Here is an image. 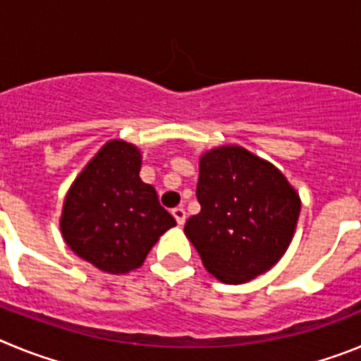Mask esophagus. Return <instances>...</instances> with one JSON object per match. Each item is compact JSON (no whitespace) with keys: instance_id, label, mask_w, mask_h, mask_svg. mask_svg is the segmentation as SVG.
<instances>
[{"instance_id":"1","label":"esophagus","mask_w":361,"mask_h":361,"mask_svg":"<svg viewBox=\"0 0 361 361\" xmlns=\"http://www.w3.org/2000/svg\"><path fill=\"white\" fill-rule=\"evenodd\" d=\"M171 215L175 216V220H177L178 226H183L184 222H186V212H184V208H180V206L171 209Z\"/></svg>"}]
</instances>
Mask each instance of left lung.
Here are the masks:
<instances>
[{
    "label": "left lung",
    "mask_w": 361,
    "mask_h": 361,
    "mask_svg": "<svg viewBox=\"0 0 361 361\" xmlns=\"http://www.w3.org/2000/svg\"><path fill=\"white\" fill-rule=\"evenodd\" d=\"M200 213L184 233L204 267L224 283H244L279 262L295 235L300 197L279 168L242 146L200 157Z\"/></svg>",
    "instance_id": "left-lung-1"
}]
</instances>
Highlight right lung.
Returning a JSON list of instances; mask_svg holds the SVG:
<instances>
[{
    "instance_id": "1",
    "label": "right lung",
    "mask_w": 361,
    "mask_h": 361,
    "mask_svg": "<svg viewBox=\"0 0 361 361\" xmlns=\"http://www.w3.org/2000/svg\"><path fill=\"white\" fill-rule=\"evenodd\" d=\"M141 152L121 139L108 141L70 186L61 233L73 253L97 269L123 275L141 267L175 219L142 183Z\"/></svg>"
}]
</instances>
